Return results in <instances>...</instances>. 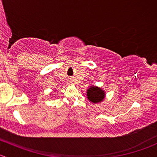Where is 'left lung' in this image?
<instances>
[{"instance_id": "8db88e82", "label": "left lung", "mask_w": 157, "mask_h": 157, "mask_svg": "<svg viewBox=\"0 0 157 157\" xmlns=\"http://www.w3.org/2000/svg\"><path fill=\"white\" fill-rule=\"evenodd\" d=\"M87 99L93 103H98L103 101L106 97L105 91L97 86H90L86 90Z\"/></svg>"}]
</instances>
